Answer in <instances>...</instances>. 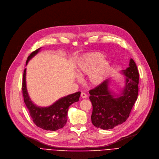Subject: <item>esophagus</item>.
<instances>
[{
  "mask_svg": "<svg viewBox=\"0 0 159 159\" xmlns=\"http://www.w3.org/2000/svg\"><path fill=\"white\" fill-rule=\"evenodd\" d=\"M81 97H82V98H86L87 97L86 93H84V92H82V93H81Z\"/></svg>",
  "mask_w": 159,
  "mask_h": 159,
  "instance_id": "34e87169",
  "label": "esophagus"
}]
</instances>
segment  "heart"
Wrapping results in <instances>:
<instances>
[{
    "label": "heart",
    "instance_id": "obj_1",
    "mask_svg": "<svg viewBox=\"0 0 159 159\" xmlns=\"http://www.w3.org/2000/svg\"><path fill=\"white\" fill-rule=\"evenodd\" d=\"M103 55L99 53H88L83 56L77 64L78 74L80 76L89 74V82L93 86L101 84L109 70L110 64L107 61L103 59Z\"/></svg>",
    "mask_w": 159,
    "mask_h": 159
}]
</instances>
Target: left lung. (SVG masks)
<instances>
[{"label": "left lung", "mask_w": 159, "mask_h": 159, "mask_svg": "<svg viewBox=\"0 0 159 159\" xmlns=\"http://www.w3.org/2000/svg\"><path fill=\"white\" fill-rule=\"evenodd\" d=\"M122 73L126 76V84L120 95L116 96L110 90L108 79L89 91V100L93 106L91 122L97 128L113 129L124 123L129 117L137 101L139 73L132 58L128 68Z\"/></svg>", "instance_id": "obj_1"}]
</instances>
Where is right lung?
<instances>
[{
  "label": "right lung",
  "instance_id": "add662e5",
  "mask_svg": "<svg viewBox=\"0 0 159 159\" xmlns=\"http://www.w3.org/2000/svg\"><path fill=\"white\" fill-rule=\"evenodd\" d=\"M40 48L33 52L28 56L26 66L31 58L39 52ZM26 70H24L23 74L22 95L24 103L29 110L33 122L37 126L47 131H56L63 128L67 122L68 108L73 103L79 101L80 92L78 91L62 97L48 107L37 106L31 102L28 93L26 84Z\"/></svg>",
  "mask_w": 159,
  "mask_h": 159
}]
</instances>
